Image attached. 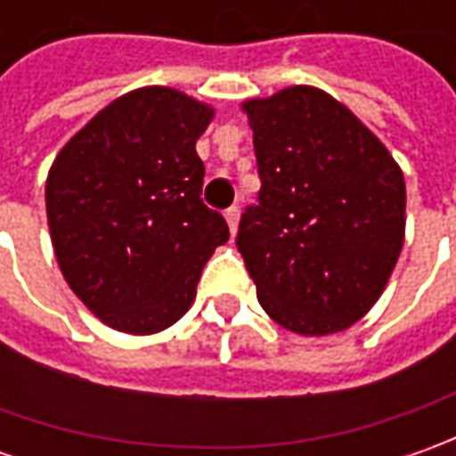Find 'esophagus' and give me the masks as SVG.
<instances>
[{
    "mask_svg": "<svg viewBox=\"0 0 456 456\" xmlns=\"http://www.w3.org/2000/svg\"><path fill=\"white\" fill-rule=\"evenodd\" d=\"M238 216H240V210H238L236 205L225 210V220H228V228H231V233H236V228H238Z\"/></svg>",
    "mask_w": 456,
    "mask_h": 456,
    "instance_id": "esophagus-1",
    "label": "esophagus"
}]
</instances>
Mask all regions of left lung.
Returning <instances> with one entry per match:
<instances>
[{"mask_svg": "<svg viewBox=\"0 0 456 456\" xmlns=\"http://www.w3.org/2000/svg\"><path fill=\"white\" fill-rule=\"evenodd\" d=\"M261 177L236 246L258 305L297 335L342 332L383 294L406 233V183L386 144L314 86L243 101Z\"/></svg>", "mask_w": 456, "mask_h": 456, "instance_id": "1", "label": "left lung"}]
</instances>
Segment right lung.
I'll return each mask as SVG.
<instances>
[{"instance_id": "add662e5", "label": "right lung", "mask_w": 456, "mask_h": 456, "mask_svg": "<svg viewBox=\"0 0 456 456\" xmlns=\"http://www.w3.org/2000/svg\"><path fill=\"white\" fill-rule=\"evenodd\" d=\"M213 106L144 86L101 109L58 151L45 183L55 258L98 320L154 335L195 302L228 223L202 202L195 142Z\"/></svg>"}]
</instances>
